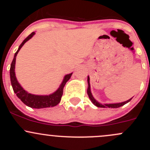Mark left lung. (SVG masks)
<instances>
[{"label": "left lung", "instance_id": "8db88e82", "mask_svg": "<svg viewBox=\"0 0 150 150\" xmlns=\"http://www.w3.org/2000/svg\"><path fill=\"white\" fill-rule=\"evenodd\" d=\"M88 90H87V93L88 95L89 96V99H91V101L92 102V103L93 104H95V105L96 106V107H111V108H117V107H121V106L124 105V104H125L126 103H128V102H129L131 100V99H128V101H126V102H121V103H117V104H102L100 103H99V102H97V101L96 100V99H94V98L93 97V96H92L91 94V86H90V83H89V77H88Z\"/></svg>", "mask_w": 150, "mask_h": 150}]
</instances>
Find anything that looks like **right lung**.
I'll return each mask as SVG.
<instances>
[{
  "label": "right lung",
  "instance_id": "right-lung-1",
  "mask_svg": "<svg viewBox=\"0 0 150 150\" xmlns=\"http://www.w3.org/2000/svg\"><path fill=\"white\" fill-rule=\"evenodd\" d=\"M35 35V32H33L30 35H29L28 37L23 40L21 45L19 46L18 48L17 51L15 53L14 57H13V61H12L11 64L10 68V78H11V83L12 88L16 93V96H18L19 99H21L24 104H26L28 107H32V108H36V109H40V108H46V107H54V106L57 105L61 101V98L63 94V89H64V86H65L66 83L70 78L72 73L67 75L64 77V80H63L61 86L59 88L58 90L56 92H54L52 94H50L48 96H38V95H33L31 93H29L27 91H25L20 84L18 83L17 80H16V76H15V62H16V57L17 55L18 52L22 48V46L30 40L32 37Z\"/></svg>",
  "mask_w": 150,
  "mask_h": 150
}]
</instances>
